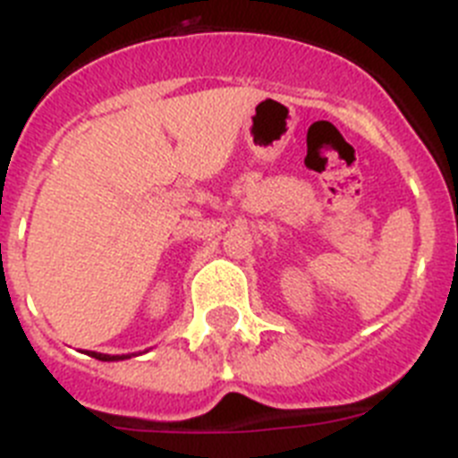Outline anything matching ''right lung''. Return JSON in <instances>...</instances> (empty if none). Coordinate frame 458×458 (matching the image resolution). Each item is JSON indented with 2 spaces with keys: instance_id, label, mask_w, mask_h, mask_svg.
<instances>
[{
  "instance_id": "right-lung-1",
  "label": "right lung",
  "mask_w": 458,
  "mask_h": 458,
  "mask_svg": "<svg viewBox=\"0 0 458 458\" xmlns=\"http://www.w3.org/2000/svg\"><path fill=\"white\" fill-rule=\"evenodd\" d=\"M89 355L96 360H103V362H109V360H123L128 358V355H105V353H93V351H89Z\"/></svg>"
}]
</instances>
